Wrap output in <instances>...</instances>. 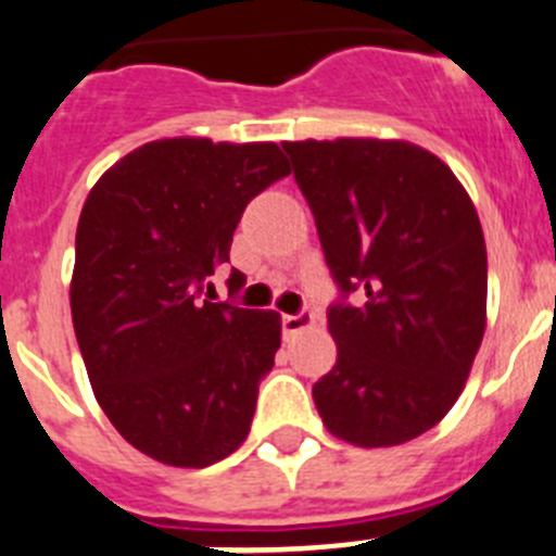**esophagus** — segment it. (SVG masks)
<instances>
[{"label":"esophagus","mask_w":556,"mask_h":556,"mask_svg":"<svg viewBox=\"0 0 556 556\" xmlns=\"http://www.w3.org/2000/svg\"><path fill=\"white\" fill-rule=\"evenodd\" d=\"M313 321H315V315H313V309H299L296 315H282V332L285 334H296V332H302V329H307V327H313Z\"/></svg>","instance_id":"obj_1"}]
</instances>
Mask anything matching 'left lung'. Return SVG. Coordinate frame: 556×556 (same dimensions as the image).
Masks as SVG:
<instances>
[{"label":"left lung","mask_w":556,"mask_h":556,"mask_svg":"<svg viewBox=\"0 0 556 556\" xmlns=\"http://www.w3.org/2000/svg\"><path fill=\"white\" fill-rule=\"evenodd\" d=\"M282 149L340 293L327 309L338 363L313 384L315 407L354 446L407 443L454 407L482 343L488 252L477 210L452 168L415 143Z\"/></svg>","instance_id":"1"}]
</instances>
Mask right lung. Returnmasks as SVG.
Listing matches in <instances>:
<instances>
[{"mask_svg": "<svg viewBox=\"0 0 556 556\" xmlns=\"http://www.w3.org/2000/svg\"><path fill=\"white\" fill-rule=\"evenodd\" d=\"M290 166L277 143L152 141L88 193L72 318L110 424L157 463L204 468L247 440L279 313L216 302L243 210ZM247 282L229 271L232 293Z\"/></svg>", "mask_w": 556, "mask_h": 556, "instance_id": "add662e5", "label": "right lung"}]
</instances>
